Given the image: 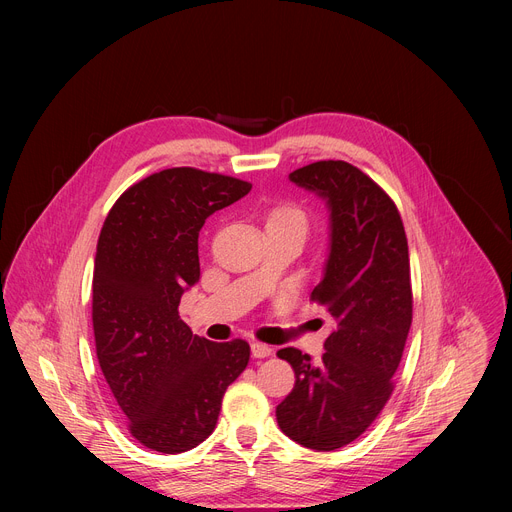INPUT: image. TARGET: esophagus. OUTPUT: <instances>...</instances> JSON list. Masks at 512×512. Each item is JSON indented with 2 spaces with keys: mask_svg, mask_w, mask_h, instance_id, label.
Returning a JSON list of instances; mask_svg holds the SVG:
<instances>
[{
  "mask_svg": "<svg viewBox=\"0 0 512 512\" xmlns=\"http://www.w3.org/2000/svg\"><path fill=\"white\" fill-rule=\"evenodd\" d=\"M251 352L255 358H267V356H271V346H267L263 342H251Z\"/></svg>",
  "mask_w": 512,
  "mask_h": 512,
  "instance_id": "34e87169",
  "label": "esophagus"
}]
</instances>
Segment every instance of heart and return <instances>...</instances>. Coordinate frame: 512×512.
<instances>
[{"label": "heart", "instance_id": "b5f03b06", "mask_svg": "<svg viewBox=\"0 0 512 512\" xmlns=\"http://www.w3.org/2000/svg\"><path fill=\"white\" fill-rule=\"evenodd\" d=\"M267 227H291V229H300L306 233L308 229V218L306 212L298 204H277L269 216H267Z\"/></svg>", "mask_w": 512, "mask_h": 512}]
</instances>
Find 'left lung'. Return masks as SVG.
<instances>
[{"mask_svg": "<svg viewBox=\"0 0 512 512\" xmlns=\"http://www.w3.org/2000/svg\"><path fill=\"white\" fill-rule=\"evenodd\" d=\"M289 180L330 206V257L310 300L334 316L336 328L318 367L294 346L277 350L296 385L275 417L300 446L332 452L367 431L395 389L413 318L409 247L397 204L356 166L322 160Z\"/></svg>", "mask_w": 512, "mask_h": 512, "instance_id": "8db88e82", "label": "left lung"}]
</instances>
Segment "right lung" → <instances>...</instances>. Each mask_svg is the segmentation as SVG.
I'll list each match as a JSON object with an SVG mask.
<instances>
[{
  "label": "right lung",
  "instance_id": "add662e5",
  "mask_svg": "<svg viewBox=\"0 0 512 512\" xmlns=\"http://www.w3.org/2000/svg\"><path fill=\"white\" fill-rule=\"evenodd\" d=\"M251 182L170 168L129 186L111 206L93 271V332L103 377L135 440L162 454L214 431L227 387L245 371V340L210 342L180 320L200 279L198 233Z\"/></svg>",
  "mask_w": 512,
  "mask_h": 512
}]
</instances>
